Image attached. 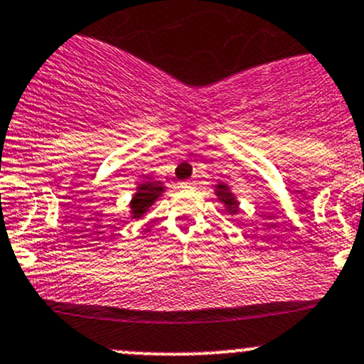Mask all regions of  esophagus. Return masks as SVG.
Returning <instances> with one entry per match:
<instances>
[{
    "label": "esophagus",
    "instance_id": "34e87169",
    "mask_svg": "<svg viewBox=\"0 0 364 364\" xmlns=\"http://www.w3.org/2000/svg\"><path fill=\"white\" fill-rule=\"evenodd\" d=\"M181 188H193V183H181Z\"/></svg>",
    "mask_w": 364,
    "mask_h": 364
}]
</instances>
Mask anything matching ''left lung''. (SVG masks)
<instances>
[{"instance_id": "1", "label": "left lung", "mask_w": 364, "mask_h": 364, "mask_svg": "<svg viewBox=\"0 0 364 364\" xmlns=\"http://www.w3.org/2000/svg\"><path fill=\"white\" fill-rule=\"evenodd\" d=\"M214 192H216L218 200L223 202V204L227 205L228 213L235 214L237 211H239V202L235 200V195L230 192V188H228L225 183H220V185H216V190H214Z\"/></svg>"}]
</instances>
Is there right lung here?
I'll list each match as a JSON object with an SVG mask.
<instances>
[{"label": "right lung", "mask_w": 364, "mask_h": 364, "mask_svg": "<svg viewBox=\"0 0 364 364\" xmlns=\"http://www.w3.org/2000/svg\"><path fill=\"white\" fill-rule=\"evenodd\" d=\"M164 193V186L160 181H153V179H148V181H143L139 186H137V192L134 193L131 200V214L132 218H141L148 209L151 208L153 202Z\"/></svg>", "instance_id": "right-lung-1"}]
</instances>
